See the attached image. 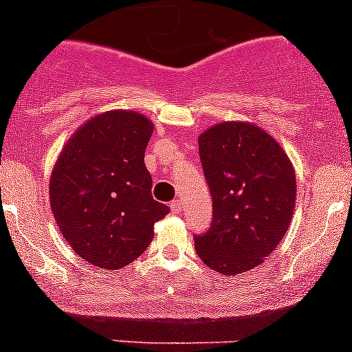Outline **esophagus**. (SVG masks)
Wrapping results in <instances>:
<instances>
[{"label":"esophagus","mask_w":352,"mask_h":352,"mask_svg":"<svg viewBox=\"0 0 352 352\" xmlns=\"http://www.w3.org/2000/svg\"><path fill=\"white\" fill-rule=\"evenodd\" d=\"M170 209H172V212L179 214V212L182 211V202H180L179 199H173V201L170 202Z\"/></svg>","instance_id":"1"}]
</instances>
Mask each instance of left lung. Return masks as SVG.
Returning a JSON list of instances; mask_svg holds the SVG:
<instances>
[{"label": "left lung", "mask_w": 352, "mask_h": 352, "mask_svg": "<svg viewBox=\"0 0 352 352\" xmlns=\"http://www.w3.org/2000/svg\"><path fill=\"white\" fill-rule=\"evenodd\" d=\"M212 199L211 226L196 252L212 271L242 274L264 262L289 228L296 201L294 168L281 144L250 122H219L199 136Z\"/></svg>", "instance_id": "1"}]
</instances>
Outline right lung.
I'll return each instance as SVG.
<instances>
[{
	"label": "right lung",
	"instance_id": "obj_1",
	"mask_svg": "<svg viewBox=\"0 0 352 352\" xmlns=\"http://www.w3.org/2000/svg\"><path fill=\"white\" fill-rule=\"evenodd\" d=\"M153 122L109 110L85 122L63 148L49 182L56 223L74 254L100 269H120L153 240L170 212L151 196L144 151Z\"/></svg>",
	"mask_w": 352,
	"mask_h": 352
}]
</instances>
